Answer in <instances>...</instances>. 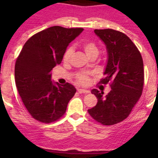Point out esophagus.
<instances>
[{"instance_id":"1","label":"esophagus","mask_w":158,"mask_h":158,"mask_svg":"<svg viewBox=\"0 0 158 158\" xmlns=\"http://www.w3.org/2000/svg\"><path fill=\"white\" fill-rule=\"evenodd\" d=\"M78 92H79V94H82V93H89V91L88 90H85V89H78Z\"/></svg>"}]
</instances>
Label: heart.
Returning <instances> with one entry per match:
<instances>
[{
    "mask_svg": "<svg viewBox=\"0 0 158 158\" xmlns=\"http://www.w3.org/2000/svg\"><path fill=\"white\" fill-rule=\"evenodd\" d=\"M79 47H81L84 50V52H85L87 56L89 57L93 56H96L98 54V48L96 46V44L94 42H92V41L85 40L82 41V42H80L79 44ZM73 54V49L72 47H69L66 50L64 55H63V60L65 62H68L70 60V58L72 57ZM78 81H79L80 83H85L87 81V77L85 75L82 74L79 76L78 78Z\"/></svg>",
    "mask_w": 158,
    "mask_h": 158,
    "instance_id": "heart-1",
    "label": "heart"
}]
</instances>
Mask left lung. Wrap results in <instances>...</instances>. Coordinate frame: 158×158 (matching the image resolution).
<instances>
[{
  "label": "left lung",
  "instance_id": "8db88e82",
  "mask_svg": "<svg viewBox=\"0 0 158 158\" xmlns=\"http://www.w3.org/2000/svg\"><path fill=\"white\" fill-rule=\"evenodd\" d=\"M94 32L104 42L108 53L105 78L100 83L111 82V90L103 95V92L92 89L98 102L88 111L103 125H115L130 114L142 94L143 60L136 46L125 33L112 29Z\"/></svg>",
  "mask_w": 158,
  "mask_h": 158
}]
</instances>
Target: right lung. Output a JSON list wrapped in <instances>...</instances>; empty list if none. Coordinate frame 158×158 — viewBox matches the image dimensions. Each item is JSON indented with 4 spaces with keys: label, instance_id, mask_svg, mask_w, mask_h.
<instances>
[{
    "label": "right lung",
    "instance_id": "1",
    "mask_svg": "<svg viewBox=\"0 0 158 158\" xmlns=\"http://www.w3.org/2000/svg\"><path fill=\"white\" fill-rule=\"evenodd\" d=\"M82 28L54 26L30 38L15 63L16 86L30 115L43 123H50L65 114L76 89L51 80V71L60 64L66 48Z\"/></svg>",
    "mask_w": 158,
    "mask_h": 158
}]
</instances>
